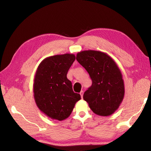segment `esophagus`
<instances>
[{
  "label": "esophagus",
  "mask_w": 151,
  "mask_h": 151,
  "mask_svg": "<svg viewBox=\"0 0 151 151\" xmlns=\"http://www.w3.org/2000/svg\"><path fill=\"white\" fill-rule=\"evenodd\" d=\"M80 94H81V98H83V94H84V91H81V92H80Z\"/></svg>",
  "instance_id": "34e87169"
}]
</instances>
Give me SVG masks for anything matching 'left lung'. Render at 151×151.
<instances>
[{
    "instance_id": "1",
    "label": "left lung",
    "mask_w": 151,
    "mask_h": 151,
    "mask_svg": "<svg viewBox=\"0 0 151 151\" xmlns=\"http://www.w3.org/2000/svg\"><path fill=\"white\" fill-rule=\"evenodd\" d=\"M76 60L92 80V86L83 95L84 100L96 115H112L125 94L124 81L116 62L106 53L91 50L77 53Z\"/></svg>"
}]
</instances>
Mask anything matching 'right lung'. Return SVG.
Listing matches in <instances>:
<instances>
[{
	"label": "right lung",
	"mask_w": 151,
	"mask_h": 151,
	"mask_svg": "<svg viewBox=\"0 0 151 151\" xmlns=\"http://www.w3.org/2000/svg\"><path fill=\"white\" fill-rule=\"evenodd\" d=\"M76 59L74 54L56 55L45 58L36 70L34 98L40 110L53 120L62 121L70 115L81 95L73 91L67 72Z\"/></svg>",
	"instance_id": "right-lung-1"
}]
</instances>
